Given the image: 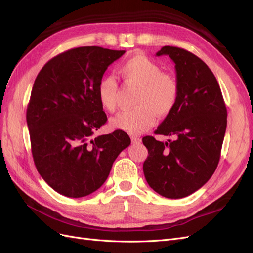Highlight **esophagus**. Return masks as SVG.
Segmentation results:
<instances>
[{
	"instance_id": "obj_1",
	"label": "esophagus",
	"mask_w": 253,
	"mask_h": 253,
	"mask_svg": "<svg viewBox=\"0 0 253 253\" xmlns=\"http://www.w3.org/2000/svg\"><path fill=\"white\" fill-rule=\"evenodd\" d=\"M131 141L133 144H140L142 142V140L138 138V136H131Z\"/></svg>"
}]
</instances>
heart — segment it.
<instances>
[{"label":"heart","instance_id":"obj_1","mask_svg":"<svg viewBox=\"0 0 253 253\" xmlns=\"http://www.w3.org/2000/svg\"><path fill=\"white\" fill-rule=\"evenodd\" d=\"M120 74L128 84L140 86L135 98L138 106L111 118L113 128L131 134H140L154 126L156 115L167 117L177 105L179 84L177 79L163 73L160 66L145 55H135L121 64ZM119 85L113 76H106L97 84V97L105 110L117 108Z\"/></svg>","mask_w":253,"mask_h":253}]
</instances>
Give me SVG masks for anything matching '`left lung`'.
I'll use <instances>...</instances> for the list:
<instances>
[{"label": "left lung", "instance_id": "1", "mask_svg": "<svg viewBox=\"0 0 253 253\" xmlns=\"http://www.w3.org/2000/svg\"><path fill=\"white\" fill-rule=\"evenodd\" d=\"M156 55H168L175 62L179 98L155 131L174 140L160 142L151 135L142 140L148 149L143 171L155 192L178 199L199 190L214 174L227 109L213 72L196 55L175 46H163Z\"/></svg>", "mask_w": 253, "mask_h": 253}]
</instances>
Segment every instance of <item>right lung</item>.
I'll return each instance as SVG.
<instances>
[{"label":"right lung","instance_id":"1","mask_svg":"<svg viewBox=\"0 0 253 253\" xmlns=\"http://www.w3.org/2000/svg\"><path fill=\"white\" fill-rule=\"evenodd\" d=\"M125 50L82 46L47 61L35 79L26 122L32 154L43 180L63 196L84 197L109 176L130 145L123 130L95 136L107 122L97 84Z\"/></svg>","mask_w":253,"mask_h":253}]
</instances>
